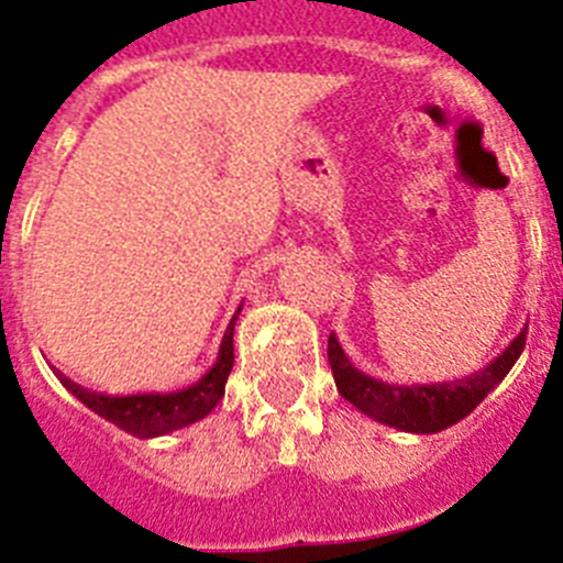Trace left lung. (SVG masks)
<instances>
[{
  "label": "left lung",
  "instance_id": "obj_1",
  "mask_svg": "<svg viewBox=\"0 0 563 563\" xmlns=\"http://www.w3.org/2000/svg\"><path fill=\"white\" fill-rule=\"evenodd\" d=\"M525 342L527 325L493 363L464 379H453V383L390 385L374 379L351 365L334 334L329 336V363L336 390L354 408L363 410L365 417L388 424V428L405 430V433H439L467 417L471 410H476V405L510 374V368L525 351Z\"/></svg>",
  "mask_w": 563,
  "mask_h": 563
}]
</instances>
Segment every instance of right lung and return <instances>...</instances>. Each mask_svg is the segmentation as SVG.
<instances>
[{"instance_id":"add662e5","label":"right lung","mask_w":563,"mask_h":563,"mask_svg":"<svg viewBox=\"0 0 563 563\" xmlns=\"http://www.w3.org/2000/svg\"><path fill=\"white\" fill-rule=\"evenodd\" d=\"M243 306H238L234 317L229 320L227 334L221 340V351H218V360H214L212 368L200 376L198 383L189 385L184 390H173V394H126V397H110V394H99V390H90L85 385L73 383L70 376H65L62 371L53 368V374L58 376V383L70 390L73 397L81 405L99 413L107 422L119 424L121 430L133 433L139 439H153L164 437V433H173V430L187 428V424L198 422L207 413H212V408L223 399V390H227V379L232 374L234 365V322L241 317Z\"/></svg>"}]
</instances>
